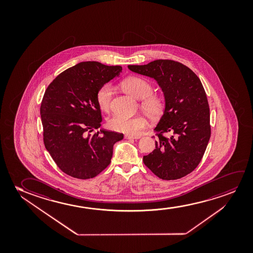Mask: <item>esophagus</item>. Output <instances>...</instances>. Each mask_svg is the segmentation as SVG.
<instances>
[{
  "label": "esophagus",
  "instance_id": "obj_1",
  "mask_svg": "<svg viewBox=\"0 0 253 253\" xmlns=\"http://www.w3.org/2000/svg\"><path fill=\"white\" fill-rule=\"evenodd\" d=\"M125 139H128V140H134V139H139V136H133V135H125Z\"/></svg>",
  "mask_w": 253,
  "mask_h": 253
}]
</instances>
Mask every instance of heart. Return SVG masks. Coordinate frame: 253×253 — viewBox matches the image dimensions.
<instances>
[{
	"label": "heart",
	"instance_id": "obj_1",
	"mask_svg": "<svg viewBox=\"0 0 253 253\" xmlns=\"http://www.w3.org/2000/svg\"><path fill=\"white\" fill-rule=\"evenodd\" d=\"M123 89L135 99L142 100L140 108L142 113L151 121H157L163 117L166 110L165 98L153 94V87L147 80L129 77L122 83ZM113 95V87L110 84H104L97 90V103L103 111H108L111 108ZM148 126L147 119L142 117L127 118L121 115H115L108 120V127L115 131L122 132L127 135L138 136Z\"/></svg>",
	"mask_w": 253,
	"mask_h": 253
}]
</instances>
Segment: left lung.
Masks as SVG:
<instances>
[{
  "instance_id": "obj_1",
  "label": "left lung",
  "mask_w": 253,
  "mask_h": 253,
  "mask_svg": "<svg viewBox=\"0 0 253 253\" xmlns=\"http://www.w3.org/2000/svg\"><path fill=\"white\" fill-rule=\"evenodd\" d=\"M128 68L156 80L166 101L155 128L156 149L143 156V163L163 180L186 176L201 163L211 136L210 110L201 80L187 66L169 59Z\"/></svg>"
}]
</instances>
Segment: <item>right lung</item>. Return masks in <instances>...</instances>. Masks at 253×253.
<instances>
[{"label": "right lung", "mask_w": 253, "mask_h": 253, "mask_svg": "<svg viewBox=\"0 0 253 253\" xmlns=\"http://www.w3.org/2000/svg\"><path fill=\"white\" fill-rule=\"evenodd\" d=\"M120 66L80 62L56 77L41 105L43 136L57 166L77 179L97 176L111 163L113 146L124 138L118 132L92 133L101 126L97 91L118 77Z\"/></svg>", "instance_id": "add662e5"}]
</instances>
